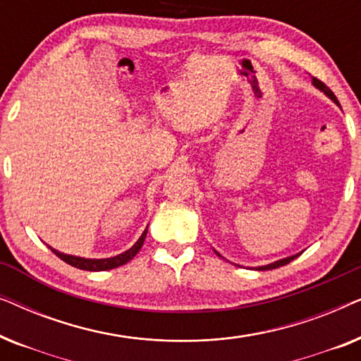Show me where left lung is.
<instances>
[{"instance_id":"8db88e82","label":"left lung","mask_w":361,"mask_h":361,"mask_svg":"<svg viewBox=\"0 0 361 361\" xmlns=\"http://www.w3.org/2000/svg\"><path fill=\"white\" fill-rule=\"evenodd\" d=\"M312 83H314V85H315V87H317V88H319V90H322V92L325 93V95H327V97H330V98H332V100H334L335 103H337V105H340V103H338V100H337V97H335V95H334V92H332V90H330V88H329L327 85H325V83H324L322 80H319V78H315V77H314V80H312ZM298 256H299V255H295V256H289V258L279 259V261H276V263H271V264H268V266H261V268H258V269H261V271H266V269H274V268H279V266L289 264V263H290V261H293V259H295V258H298Z\"/></svg>"}]
</instances>
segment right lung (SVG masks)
<instances>
[{"label":"right lung","mask_w":361,"mask_h":361,"mask_svg":"<svg viewBox=\"0 0 361 361\" xmlns=\"http://www.w3.org/2000/svg\"><path fill=\"white\" fill-rule=\"evenodd\" d=\"M146 233H147V228L142 231V235L140 236V240L136 241L133 248L125 251V253H121V255H118V256H113V258H106V259H85V258H78V256H71V255L59 253V251H56L54 248H51V250L59 256V258H61L62 261H66L67 264L73 266V268L85 269V271H106V269L118 268V266H121V264H126L128 261H131L133 258H135V256L137 255V251L141 250L142 243H145Z\"/></svg>","instance_id":"obj_1"}]
</instances>
